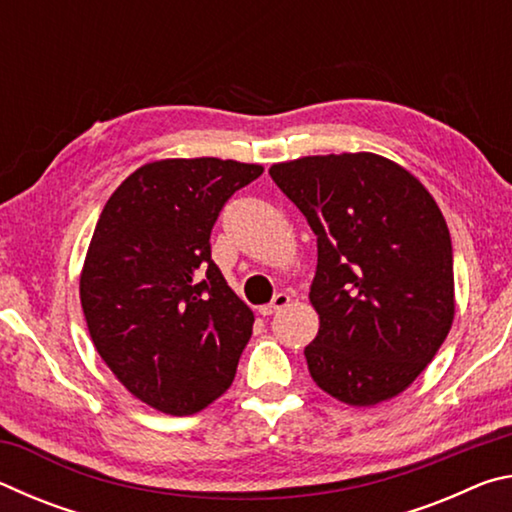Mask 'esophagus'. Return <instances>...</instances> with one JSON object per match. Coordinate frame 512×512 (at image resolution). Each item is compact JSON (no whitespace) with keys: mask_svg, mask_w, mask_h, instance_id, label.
<instances>
[{"mask_svg":"<svg viewBox=\"0 0 512 512\" xmlns=\"http://www.w3.org/2000/svg\"><path fill=\"white\" fill-rule=\"evenodd\" d=\"M291 302V296L289 293H277V296L268 302V305H262L259 307V314L262 316H273V314H277V311L280 309H284Z\"/></svg>","mask_w":512,"mask_h":512,"instance_id":"obj_1","label":"esophagus"}]
</instances>
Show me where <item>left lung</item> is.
I'll use <instances>...</instances> for the list:
<instances>
[{"instance_id": "8db88e82", "label": "left lung", "mask_w": 512, "mask_h": 512, "mask_svg": "<svg viewBox=\"0 0 512 512\" xmlns=\"http://www.w3.org/2000/svg\"><path fill=\"white\" fill-rule=\"evenodd\" d=\"M275 185L318 239L309 302L318 334L311 379L334 400H393L429 366L454 323L445 216L418 178L377 153L277 162Z\"/></svg>"}]
</instances>
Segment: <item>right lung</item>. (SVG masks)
Segmentation results:
<instances>
[{"label":"right lung","mask_w":512,"mask_h":512,"mask_svg":"<svg viewBox=\"0 0 512 512\" xmlns=\"http://www.w3.org/2000/svg\"><path fill=\"white\" fill-rule=\"evenodd\" d=\"M262 164L164 158L135 169L94 228L81 268L90 339L124 388L169 415L228 391L255 316L210 257L223 203Z\"/></svg>","instance_id":"right-lung-1"}]
</instances>
